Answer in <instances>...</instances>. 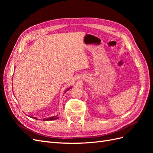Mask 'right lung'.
<instances>
[{"instance_id":"1","label":"right lung","mask_w":153,"mask_h":153,"mask_svg":"<svg viewBox=\"0 0 153 153\" xmlns=\"http://www.w3.org/2000/svg\"><path fill=\"white\" fill-rule=\"evenodd\" d=\"M71 87H69V88H68V89L66 90V91H65V92H64V93H66V91H68L69 89H70ZM30 117H32V118H34V119H36V120H38V119L37 118V117H31V116H30ZM59 119V117H58V115H55V116H52V117H48V118H44V119H43V121H52V120H55V119Z\"/></svg>"}]
</instances>
